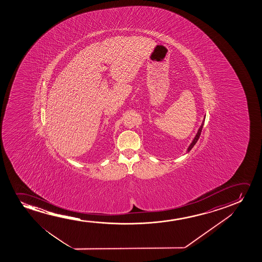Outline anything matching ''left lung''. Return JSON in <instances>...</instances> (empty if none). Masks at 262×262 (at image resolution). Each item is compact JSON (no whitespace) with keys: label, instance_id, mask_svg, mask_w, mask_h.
<instances>
[{"label":"left lung","instance_id":"1","mask_svg":"<svg viewBox=\"0 0 262 262\" xmlns=\"http://www.w3.org/2000/svg\"><path fill=\"white\" fill-rule=\"evenodd\" d=\"M204 120H203V122H202V123H201V127H200V129H199V130H198L197 134H196V136H195V138H194L193 140H192V142L190 143V146H189V147H188V149H187V152H190V150H191V148L194 147V145L195 144L197 143L198 140L200 139V136H201V130H202V128H203V125H204Z\"/></svg>","mask_w":262,"mask_h":262}]
</instances>
